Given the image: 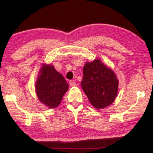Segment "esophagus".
Here are the masks:
<instances>
[{"instance_id":"obj_1","label":"esophagus","mask_w":153,"mask_h":153,"mask_svg":"<svg viewBox=\"0 0 153 153\" xmlns=\"http://www.w3.org/2000/svg\"><path fill=\"white\" fill-rule=\"evenodd\" d=\"M69 85L71 87H75L76 86V84L73 80H71L69 81Z\"/></svg>"}]
</instances>
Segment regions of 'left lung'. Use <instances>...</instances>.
Here are the masks:
<instances>
[{"instance_id": "1", "label": "left lung", "mask_w": 153, "mask_h": 153, "mask_svg": "<svg viewBox=\"0 0 153 153\" xmlns=\"http://www.w3.org/2000/svg\"><path fill=\"white\" fill-rule=\"evenodd\" d=\"M81 85L91 105L103 109L112 104L118 92L119 82L112 69L100 59L87 62L83 68Z\"/></svg>"}]
</instances>
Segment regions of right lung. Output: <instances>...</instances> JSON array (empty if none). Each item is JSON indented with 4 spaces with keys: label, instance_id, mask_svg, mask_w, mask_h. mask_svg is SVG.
<instances>
[{
    "label": "right lung",
    "instance_id": "right-lung-1",
    "mask_svg": "<svg viewBox=\"0 0 153 153\" xmlns=\"http://www.w3.org/2000/svg\"><path fill=\"white\" fill-rule=\"evenodd\" d=\"M68 84L53 66L43 64L35 88L39 100L50 108H56L68 89Z\"/></svg>",
    "mask_w": 153,
    "mask_h": 153
}]
</instances>
